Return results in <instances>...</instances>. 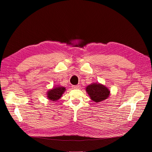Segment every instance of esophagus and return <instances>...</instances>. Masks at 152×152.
I'll list each match as a JSON object with an SVG mask.
<instances>
[{
	"label": "esophagus",
	"instance_id": "34e87169",
	"mask_svg": "<svg viewBox=\"0 0 152 152\" xmlns=\"http://www.w3.org/2000/svg\"><path fill=\"white\" fill-rule=\"evenodd\" d=\"M72 87H73V89H80V86H79V85L72 86Z\"/></svg>",
	"mask_w": 152,
	"mask_h": 152
}]
</instances>
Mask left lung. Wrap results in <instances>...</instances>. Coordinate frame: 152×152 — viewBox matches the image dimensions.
Here are the masks:
<instances>
[{
    "label": "left lung",
    "mask_w": 152,
    "mask_h": 152,
    "mask_svg": "<svg viewBox=\"0 0 152 152\" xmlns=\"http://www.w3.org/2000/svg\"><path fill=\"white\" fill-rule=\"evenodd\" d=\"M86 91L91 99L95 102H100L107 99L110 95L107 87L100 84H92L86 87Z\"/></svg>",
    "instance_id": "left-lung-1"
}]
</instances>
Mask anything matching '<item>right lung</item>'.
<instances>
[{
	"mask_svg": "<svg viewBox=\"0 0 152 152\" xmlns=\"http://www.w3.org/2000/svg\"><path fill=\"white\" fill-rule=\"evenodd\" d=\"M65 88L64 87H55L52 90H50L47 92V97L49 100L52 101L58 100L65 91Z\"/></svg>",
	"mask_w": 152,
	"mask_h": 152,
	"instance_id": "add662e5",
	"label": "right lung"
}]
</instances>
